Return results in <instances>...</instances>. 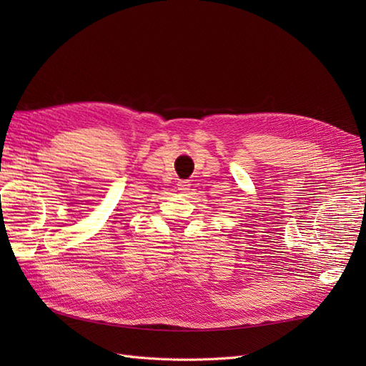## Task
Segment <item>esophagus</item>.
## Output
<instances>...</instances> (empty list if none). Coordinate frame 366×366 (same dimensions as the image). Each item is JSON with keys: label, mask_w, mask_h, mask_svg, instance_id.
<instances>
[{"label": "esophagus", "mask_w": 366, "mask_h": 366, "mask_svg": "<svg viewBox=\"0 0 366 366\" xmlns=\"http://www.w3.org/2000/svg\"><path fill=\"white\" fill-rule=\"evenodd\" d=\"M177 186H179V191H187L189 189V180H180L179 183H177Z\"/></svg>", "instance_id": "1"}]
</instances>
